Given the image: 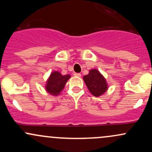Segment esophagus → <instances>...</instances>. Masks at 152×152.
<instances>
[{"label":"esophagus","instance_id":"obj_1","mask_svg":"<svg viewBox=\"0 0 152 152\" xmlns=\"http://www.w3.org/2000/svg\"><path fill=\"white\" fill-rule=\"evenodd\" d=\"M74 75L75 76H76V77H81V74H79V73H74Z\"/></svg>","mask_w":152,"mask_h":152}]
</instances>
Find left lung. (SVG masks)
<instances>
[{"label":"left lung","instance_id":"8db88e82","mask_svg":"<svg viewBox=\"0 0 152 152\" xmlns=\"http://www.w3.org/2000/svg\"><path fill=\"white\" fill-rule=\"evenodd\" d=\"M83 81L94 96L102 95L108 88L106 79L96 69L90 70L89 74L83 76Z\"/></svg>","mask_w":152,"mask_h":152}]
</instances>
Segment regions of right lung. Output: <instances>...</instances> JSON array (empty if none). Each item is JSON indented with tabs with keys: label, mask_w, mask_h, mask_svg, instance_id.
Masks as SVG:
<instances>
[{
	"label": "right lung",
	"mask_w": 152,
	"mask_h": 152,
	"mask_svg": "<svg viewBox=\"0 0 152 152\" xmlns=\"http://www.w3.org/2000/svg\"><path fill=\"white\" fill-rule=\"evenodd\" d=\"M71 76L69 74L62 76L58 71H54L50 74L49 78L47 81L46 91L52 95L57 96L64 89L66 81Z\"/></svg>",
	"instance_id": "right-lung-1"
}]
</instances>
